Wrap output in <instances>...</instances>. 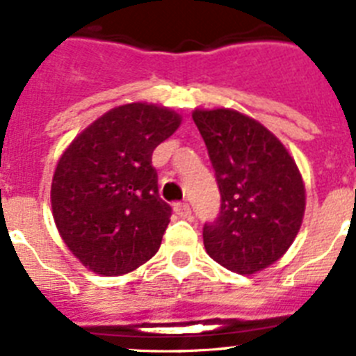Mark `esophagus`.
<instances>
[{"mask_svg":"<svg viewBox=\"0 0 356 356\" xmlns=\"http://www.w3.org/2000/svg\"><path fill=\"white\" fill-rule=\"evenodd\" d=\"M175 213L178 217H181V219H188V217H191V213H193V210H191L188 203H176Z\"/></svg>","mask_w":356,"mask_h":356,"instance_id":"1","label":"esophagus"}]
</instances>
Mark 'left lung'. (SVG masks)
Here are the masks:
<instances>
[{"instance_id": "left-lung-1", "label": "left lung", "mask_w": 356, "mask_h": 356, "mask_svg": "<svg viewBox=\"0 0 356 356\" xmlns=\"http://www.w3.org/2000/svg\"><path fill=\"white\" fill-rule=\"evenodd\" d=\"M221 193L219 216L203 226L207 253L238 275L282 257L300 232L305 185L294 159L271 131L235 110H196Z\"/></svg>"}]
</instances>
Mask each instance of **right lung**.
Here are the masks:
<instances>
[{
  "mask_svg": "<svg viewBox=\"0 0 356 356\" xmlns=\"http://www.w3.org/2000/svg\"><path fill=\"white\" fill-rule=\"evenodd\" d=\"M178 127L180 115L168 108L122 105L85 128L58 160L56 228L97 275L130 273L159 251L172 210L159 196L151 155Z\"/></svg>",
  "mask_w": 356,
  "mask_h": 356,
  "instance_id": "right-lung-1",
  "label": "right lung"
}]
</instances>
